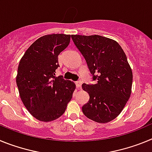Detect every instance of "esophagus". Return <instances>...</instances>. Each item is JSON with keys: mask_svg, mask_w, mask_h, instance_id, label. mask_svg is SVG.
Returning <instances> with one entry per match:
<instances>
[{"mask_svg": "<svg viewBox=\"0 0 152 152\" xmlns=\"http://www.w3.org/2000/svg\"><path fill=\"white\" fill-rule=\"evenodd\" d=\"M76 85H77V88H81V85H82V82L81 81H77L76 83Z\"/></svg>", "mask_w": 152, "mask_h": 152, "instance_id": "1", "label": "esophagus"}]
</instances>
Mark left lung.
I'll return each mask as SVG.
<instances>
[{
    "mask_svg": "<svg viewBox=\"0 0 152 152\" xmlns=\"http://www.w3.org/2000/svg\"><path fill=\"white\" fill-rule=\"evenodd\" d=\"M74 43L85 58L95 84H83L90 100L82 107L88 119L107 123L119 116L132 93V72L117 42L99 35H72Z\"/></svg>",
    "mask_w": 152,
    "mask_h": 152,
    "instance_id": "8db88e82",
    "label": "left lung"
}]
</instances>
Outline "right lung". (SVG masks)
I'll return each instance as SVG.
<instances>
[{
	"mask_svg": "<svg viewBox=\"0 0 152 152\" xmlns=\"http://www.w3.org/2000/svg\"><path fill=\"white\" fill-rule=\"evenodd\" d=\"M71 35L42 36L25 52L16 77L20 96L29 113L42 122L56 120L64 113L76 88L74 82L56 76L58 56L70 43Z\"/></svg>",
	"mask_w": 152,
	"mask_h": 152,
	"instance_id": "1",
	"label": "right lung"
}]
</instances>
